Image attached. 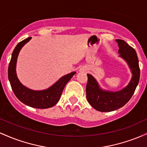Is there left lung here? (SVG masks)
Instances as JSON below:
<instances>
[{
  "mask_svg": "<svg viewBox=\"0 0 147 147\" xmlns=\"http://www.w3.org/2000/svg\"><path fill=\"white\" fill-rule=\"evenodd\" d=\"M117 42L119 57L126 61L132 72V78L127 86L117 92L104 90L99 87L96 79L87 74L86 99L94 109L101 112H110L122 107L131 98L140 80L139 61L136 50L122 39Z\"/></svg>",
  "mask_w": 147,
  "mask_h": 147,
  "instance_id": "obj_1",
  "label": "left lung"
}]
</instances>
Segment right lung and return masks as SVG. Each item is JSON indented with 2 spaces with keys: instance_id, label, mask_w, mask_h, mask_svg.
Listing matches in <instances>:
<instances>
[{
  "instance_id": "obj_1",
  "label": "right lung",
  "mask_w": 147,
  "mask_h": 147,
  "mask_svg": "<svg viewBox=\"0 0 147 147\" xmlns=\"http://www.w3.org/2000/svg\"><path fill=\"white\" fill-rule=\"evenodd\" d=\"M32 37L25 38L18 43L11 55V58L8 67V79L11 89L16 97L25 105L36 109H48L55 106L59 100L64 87L76 72H72L60 78L54 85L43 90H33L23 86L16 75V66L17 57L20 50Z\"/></svg>"
}]
</instances>
